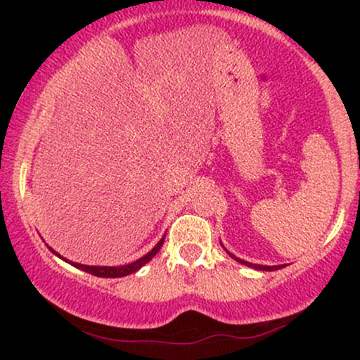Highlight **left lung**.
<instances>
[{
	"label": "left lung",
	"instance_id": "obj_1",
	"mask_svg": "<svg viewBox=\"0 0 360 360\" xmlns=\"http://www.w3.org/2000/svg\"><path fill=\"white\" fill-rule=\"evenodd\" d=\"M229 254H230V252H229ZM230 257H233L235 260H238V262H240V264H245V266L254 267V269H257V271H278V269H283V267H284V266H259V264H250V262H245V260L235 257L233 254H230Z\"/></svg>",
	"mask_w": 360,
	"mask_h": 360
}]
</instances>
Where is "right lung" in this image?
I'll return each mask as SVG.
<instances>
[{"label":"right lung","instance_id":"right-lung-1","mask_svg":"<svg viewBox=\"0 0 360 360\" xmlns=\"http://www.w3.org/2000/svg\"><path fill=\"white\" fill-rule=\"evenodd\" d=\"M164 238H166V235H164V237L160 238L159 242H157V245L150 252H148V254L143 255V257L137 259V260H135V262L125 264V266L108 267V266H84V264H77V262H71V264H72L74 267H77V269H81V271H84V272H89V274L98 276V278H123V276L134 274V272L139 271L140 267L146 266L148 260L154 257L157 252L160 250V247H162V243H164ZM49 249H51V247H49ZM52 252L56 255H59L56 250H52ZM59 257H60V255H59ZM60 259H64V257H60ZM64 260H65V262H69L68 259H64Z\"/></svg>","mask_w":360,"mask_h":360}]
</instances>
